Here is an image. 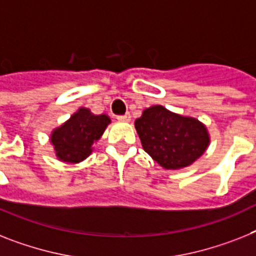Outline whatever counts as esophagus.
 Returning a JSON list of instances; mask_svg holds the SVG:
<instances>
[{
	"mask_svg": "<svg viewBox=\"0 0 256 256\" xmlns=\"http://www.w3.org/2000/svg\"><path fill=\"white\" fill-rule=\"evenodd\" d=\"M118 120H120V122H130V114H124V115H119L118 118H116Z\"/></svg>",
	"mask_w": 256,
	"mask_h": 256,
	"instance_id": "34e87169",
	"label": "esophagus"
}]
</instances>
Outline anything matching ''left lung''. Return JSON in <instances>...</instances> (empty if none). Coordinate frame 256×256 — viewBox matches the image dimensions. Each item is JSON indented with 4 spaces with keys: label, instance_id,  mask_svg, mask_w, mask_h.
Masks as SVG:
<instances>
[{
    "label": "left lung",
    "instance_id": "left-lung-1",
    "mask_svg": "<svg viewBox=\"0 0 256 256\" xmlns=\"http://www.w3.org/2000/svg\"><path fill=\"white\" fill-rule=\"evenodd\" d=\"M144 150L164 168H182L206 152V128L194 118L176 115L162 106H152L134 122Z\"/></svg>",
    "mask_w": 256,
    "mask_h": 256
}]
</instances>
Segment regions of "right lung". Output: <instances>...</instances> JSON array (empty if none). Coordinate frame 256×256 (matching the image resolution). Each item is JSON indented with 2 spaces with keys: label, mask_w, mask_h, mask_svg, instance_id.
Wrapping results in <instances>:
<instances>
[{
  "label": "right lung",
  "mask_w": 256,
  "mask_h": 256,
  "mask_svg": "<svg viewBox=\"0 0 256 256\" xmlns=\"http://www.w3.org/2000/svg\"><path fill=\"white\" fill-rule=\"evenodd\" d=\"M108 123L107 115H92L88 108H80L52 133L50 142L56 156L64 162L84 161L92 153V142L100 138Z\"/></svg>",
  "instance_id": "1"
}]
</instances>
